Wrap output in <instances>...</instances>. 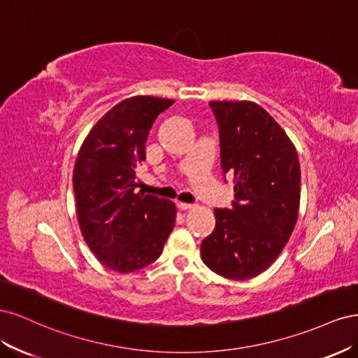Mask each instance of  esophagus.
<instances>
[{
	"mask_svg": "<svg viewBox=\"0 0 358 358\" xmlns=\"http://www.w3.org/2000/svg\"><path fill=\"white\" fill-rule=\"evenodd\" d=\"M178 208H179L180 210H189V209H192V208H194V204H191V203H182V201H178Z\"/></svg>",
	"mask_w": 358,
	"mask_h": 358,
	"instance_id": "esophagus-1",
	"label": "esophagus"
}]
</instances>
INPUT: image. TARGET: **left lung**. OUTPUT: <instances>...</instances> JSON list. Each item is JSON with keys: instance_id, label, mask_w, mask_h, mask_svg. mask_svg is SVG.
I'll list each match as a JSON object with an SVG mask.
<instances>
[{"instance_id": "obj_1", "label": "left lung", "mask_w": 358, "mask_h": 358, "mask_svg": "<svg viewBox=\"0 0 358 358\" xmlns=\"http://www.w3.org/2000/svg\"><path fill=\"white\" fill-rule=\"evenodd\" d=\"M220 127L221 167L233 176L231 209H215L201 242L212 272L243 280L263 273L282 252L300 206V162L289 137L252 101H210Z\"/></svg>"}]
</instances>
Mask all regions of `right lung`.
<instances>
[{
	"instance_id": "obj_1",
	"label": "right lung",
	"mask_w": 358,
	"mask_h": 358,
	"mask_svg": "<svg viewBox=\"0 0 358 358\" xmlns=\"http://www.w3.org/2000/svg\"><path fill=\"white\" fill-rule=\"evenodd\" d=\"M173 103L150 95L117 103L92 127L76 158L73 189L82 236L99 262L117 273L154 263L175 227V203L134 192L150 128Z\"/></svg>"
}]
</instances>
